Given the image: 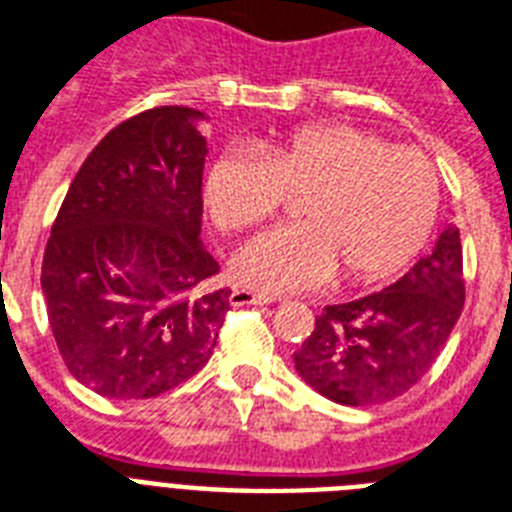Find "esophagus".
<instances>
[{
  "instance_id": "obj_1",
  "label": "esophagus",
  "mask_w": 512,
  "mask_h": 512,
  "mask_svg": "<svg viewBox=\"0 0 512 512\" xmlns=\"http://www.w3.org/2000/svg\"><path fill=\"white\" fill-rule=\"evenodd\" d=\"M228 302L234 307H249V305H270V302H276V297H268V294L252 292V289H234Z\"/></svg>"
}]
</instances>
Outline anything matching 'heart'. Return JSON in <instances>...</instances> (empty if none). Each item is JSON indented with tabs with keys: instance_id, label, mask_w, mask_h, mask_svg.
Wrapping results in <instances>:
<instances>
[{
	"instance_id": "heart-1",
	"label": "heart",
	"mask_w": 512,
	"mask_h": 512,
	"mask_svg": "<svg viewBox=\"0 0 512 512\" xmlns=\"http://www.w3.org/2000/svg\"><path fill=\"white\" fill-rule=\"evenodd\" d=\"M289 199L302 223L244 247L236 278L265 292L313 289L339 273L373 284L405 268L429 239L439 178L421 152L389 147L347 123L305 126L260 147V160L228 152L205 178V205L228 236L247 234Z\"/></svg>"
}]
</instances>
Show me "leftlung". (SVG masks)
Returning a JSON list of instances; mask_svg holds the SVG:
<instances>
[{
  "mask_svg": "<svg viewBox=\"0 0 512 512\" xmlns=\"http://www.w3.org/2000/svg\"><path fill=\"white\" fill-rule=\"evenodd\" d=\"M463 302V244L458 228L447 226L434 252L384 292L323 307L294 352L297 373L339 405L397 400L429 373Z\"/></svg>",
  "mask_w": 512,
  "mask_h": 512,
  "instance_id": "8db88e82",
  "label": "left lung"
}]
</instances>
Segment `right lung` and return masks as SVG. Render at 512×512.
Here are the masks:
<instances>
[{
  "instance_id": "1",
  "label": "right lung",
  "mask_w": 512,
  "mask_h": 512,
  "mask_svg": "<svg viewBox=\"0 0 512 512\" xmlns=\"http://www.w3.org/2000/svg\"><path fill=\"white\" fill-rule=\"evenodd\" d=\"M202 112L152 107L83 160L44 249L49 326L73 378L112 400H152L213 357L231 302L199 242Z\"/></svg>"
}]
</instances>
